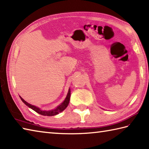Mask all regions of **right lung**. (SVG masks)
<instances>
[{
  "instance_id": "right-lung-1",
  "label": "right lung",
  "mask_w": 149,
  "mask_h": 149,
  "mask_svg": "<svg viewBox=\"0 0 149 149\" xmlns=\"http://www.w3.org/2000/svg\"><path fill=\"white\" fill-rule=\"evenodd\" d=\"M20 97L21 100H22V102H23L25 104H26V106H27L28 107H30V108H31L33 110H34V111H36V113H39V114H40V115H43V116H54V115H58V114H59V113L62 112L63 111L65 110L66 109V107L68 106L69 101H70V90L69 89L68 94H67V96H66L65 100L63 101V102L60 104L59 106L57 107L55 109L49 111H46L41 110L39 108V107L31 105V104L27 103L26 101H25L21 97Z\"/></svg>"
}]
</instances>
